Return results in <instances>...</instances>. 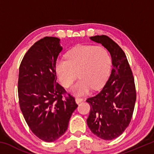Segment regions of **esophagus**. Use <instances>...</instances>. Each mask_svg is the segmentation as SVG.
<instances>
[{
  "label": "esophagus",
  "mask_w": 154,
  "mask_h": 154,
  "mask_svg": "<svg viewBox=\"0 0 154 154\" xmlns=\"http://www.w3.org/2000/svg\"><path fill=\"white\" fill-rule=\"evenodd\" d=\"M83 100V99L82 98H79V97L75 98V102H76V103H77V104H79V103L82 102Z\"/></svg>",
  "instance_id": "esophagus-1"
}]
</instances>
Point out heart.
<instances>
[{
    "instance_id": "b5f03b06",
    "label": "heart",
    "mask_w": 154,
    "mask_h": 154,
    "mask_svg": "<svg viewBox=\"0 0 154 154\" xmlns=\"http://www.w3.org/2000/svg\"><path fill=\"white\" fill-rule=\"evenodd\" d=\"M111 60L107 50L100 46L80 45L71 49L66 59H58L56 71L64 87L71 85L78 75L80 77L71 88L76 96L85 95L100 88L105 83L111 69Z\"/></svg>"
}]
</instances>
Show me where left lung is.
<instances>
[{"label":"left lung","mask_w":154,"mask_h":154,"mask_svg":"<svg viewBox=\"0 0 154 154\" xmlns=\"http://www.w3.org/2000/svg\"><path fill=\"white\" fill-rule=\"evenodd\" d=\"M90 38L109 51L113 69L100 93L87 99L90 105L87 124L93 134L110 140L120 136L132 119L136 102L134 79L126 54L118 44L106 35Z\"/></svg>","instance_id":"obj_1"}]
</instances>
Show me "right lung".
Returning a JSON list of instances; mask_svg holds the SVG:
<instances>
[{"mask_svg":"<svg viewBox=\"0 0 154 154\" xmlns=\"http://www.w3.org/2000/svg\"><path fill=\"white\" fill-rule=\"evenodd\" d=\"M60 38L45 36L28 49L21 62L18 77L20 109L32 132L53 142L66 132L77 107L75 98L57 83L56 62L62 50Z\"/></svg>","mask_w":154,"mask_h":154,"instance_id":"1","label":"right lung"}]
</instances>
